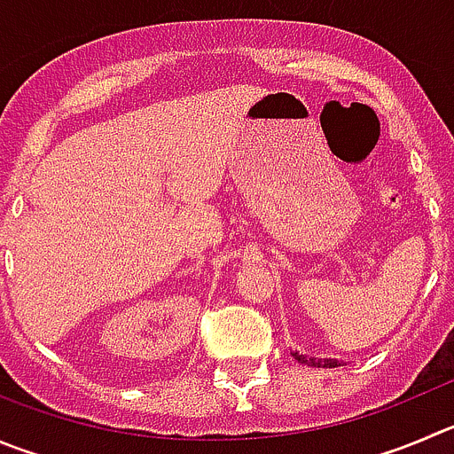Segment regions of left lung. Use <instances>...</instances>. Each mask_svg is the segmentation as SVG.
<instances>
[{
  "label": "left lung",
  "mask_w": 454,
  "mask_h": 454,
  "mask_svg": "<svg viewBox=\"0 0 454 454\" xmlns=\"http://www.w3.org/2000/svg\"><path fill=\"white\" fill-rule=\"evenodd\" d=\"M294 358L298 363H302V365H309V367H340L342 361H336V358H313V356H307V354H300V351H294Z\"/></svg>",
  "instance_id": "left-lung-1"
}]
</instances>
